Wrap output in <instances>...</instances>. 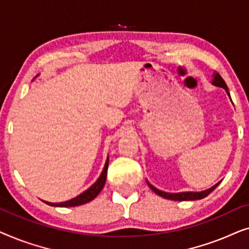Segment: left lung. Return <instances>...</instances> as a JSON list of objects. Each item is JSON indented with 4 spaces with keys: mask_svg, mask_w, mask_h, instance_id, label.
Wrapping results in <instances>:
<instances>
[{
    "mask_svg": "<svg viewBox=\"0 0 249 249\" xmlns=\"http://www.w3.org/2000/svg\"><path fill=\"white\" fill-rule=\"evenodd\" d=\"M212 85H214V86H216V87L223 88V89L227 91L228 96L230 97V93H229V89H228V87H227L226 81L222 79V77H221L217 72H214L213 73ZM230 100H231V97H230ZM146 182H147L148 187L153 190V192H154L155 194H158L159 196L163 197V198L171 199V200H179V202H182V200H197V199L204 198V197H206L207 195H210V194L212 193L213 190L215 189L216 187L220 185L221 181L215 183V185H214L213 187H211V188H209V189L203 190V192H182V193H166V192H162V190L155 188L154 186L151 185V183H149L147 180H146Z\"/></svg>",
    "mask_w": 249,
    "mask_h": 249,
    "instance_id": "left-lung-1",
    "label": "left lung"
}]
</instances>
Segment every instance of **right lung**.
Returning <instances> with one entry per match:
<instances>
[{
  "label": "right lung",
  "instance_id": "add662e5",
  "mask_svg": "<svg viewBox=\"0 0 249 249\" xmlns=\"http://www.w3.org/2000/svg\"><path fill=\"white\" fill-rule=\"evenodd\" d=\"M107 168H108V156L107 159V162H105L104 164L103 171H102L101 176L98 177V179L89 187V188L81 193L80 195H78L77 197H74V198L67 200V202H62V203H50V202H45V200H44V203H46L47 205L50 206H55V207H72V206L83 205V204L90 202V200H93L95 197L101 193V190L103 189L105 181H107Z\"/></svg>",
  "mask_w": 249,
  "mask_h": 249
}]
</instances>
